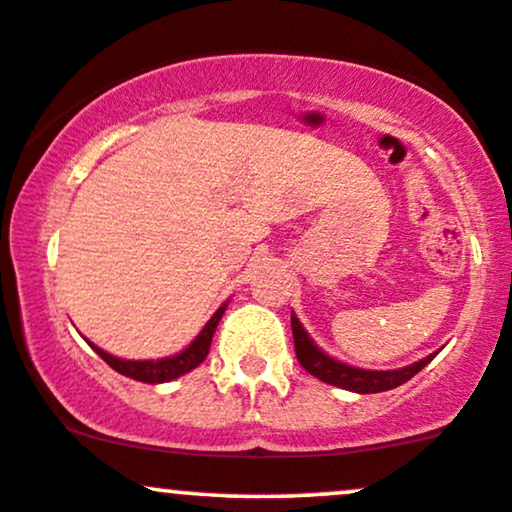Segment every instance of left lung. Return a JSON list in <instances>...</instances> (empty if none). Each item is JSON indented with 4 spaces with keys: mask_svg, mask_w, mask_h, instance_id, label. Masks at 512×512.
<instances>
[{
    "mask_svg": "<svg viewBox=\"0 0 512 512\" xmlns=\"http://www.w3.org/2000/svg\"><path fill=\"white\" fill-rule=\"evenodd\" d=\"M291 326H293L295 355H298L300 365H303L312 377L324 381V384L338 386V389H346L353 393H381V391L396 389V386L405 384V381L415 377L420 369L427 367L436 357V353H432L424 357V360L412 362V365L400 367V369H360V367L346 365V362L336 360V357L326 355L324 350L312 341L310 334L305 331V326L300 324V319L295 315H291Z\"/></svg>",
    "mask_w": 512,
    "mask_h": 512,
    "instance_id": "1",
    "label": "left lung"
}]
</instances>
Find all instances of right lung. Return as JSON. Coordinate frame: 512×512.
Masks as SVG:
<instances>
[{
    "label": "right lung",
    "mask_w": 512,
    "mask_h": 512,
    "mask_svg": "<svg viewBox=\"0 0 512 512\" xmlns=\"http://www.w3.org/2000/svg\"><path fill=\"white\" fill-rule=\"evenodd\" d=\"M226 305H229V300H226V303L221 305L217 312H214L212 319L202 326L200 334H197L193 341H190L188 346L181 350V353L169 355V357H159V360H123V357L109 355L107 350L97 348L95 343H90V341L88 343H90V348L95 350V353L100 355L109 367L116 369V372L123 374V377H131L135 381H145V384H164V381L183 377V374H188L190 369H195L202 360H205L209 353V346H212L214 331H217L221 317H224V312H226Z\"/></svg>",
    "instance_id": "obj_1"
}]
</instances>
